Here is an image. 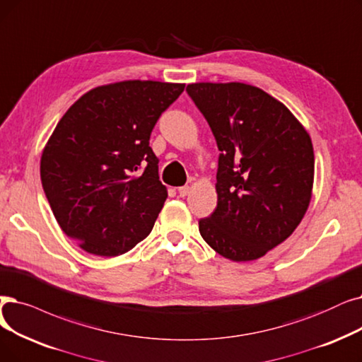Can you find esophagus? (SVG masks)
Listing matches in <instances>:
<instances>
[{
    "mask_svg": "<svg viewBox=\"0 0 362 362\" xmlns=\"http://www.w3.org/2000/svg\"><path fill=\"white\" fill-rule=\"evenodd\" d=\"M189 191H191V187L189 186H180L179 189H177V192H179V195L183 198V197H186L187 194H189Z\"/></svg>",
    "mask_w": 362,
    "mask_h": 362,
    "instance_id": "esophagus-1",
    "label": "esophagus"
}]
</instances>
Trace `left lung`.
Masks as SVG:
<instances>
[{"mask_svg": "<svg viewBox=\"0 0 362 362\" xmlns=\"http://www.w3.org/2000/svg\"><path fill=\"white\" fill-rule=\"evenodd\" d=\"M186 91L220 151L217 207L199 220L201 237L229 260H256L286 241L309 207L310 136L284 103L259 87L194 83Z\"/></svg>", "mask_w": 362, "mask_h": 362, "instance_id": "left-lung-1", "label": "left lung"}]
</instances>
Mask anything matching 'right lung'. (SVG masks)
<instances>
[{
	"label": "right lung",
	"mask_w": 362,
	"mask_h": 362,
	"mask_svg": "<svg viewBox=\"0 0 362 362\" xmlns=\"http://www.w3.org/2000/svg\"><path fill=\"white\" fill-rule=\"evenodd\" d=\"M183 90L140 80L99 86L57 122L41 155L42 189L62 230L87 253L115 257L151 233L167 187L149 137Z\"/></svg>",
	"instance_id": "obj_1"
}]
</instances>
